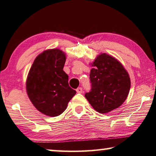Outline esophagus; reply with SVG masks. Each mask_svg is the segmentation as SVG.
I'll use <instances>...</instances> for the list:
<instances>
[{
  "label": "esophagus",
  "mask_w": 156,
  "mask_h": 156,
  "mask_svg": "<svg viewBox=\"0 0 156 156\" xmlns=\"http://www.w3.org/2000/svg\"><path fill=\"white\" fill-rule=\"evenodd\" d=\"M76 91H77V93L81 94L83 92V88L82 87H78L77 89H76Z\"/></svg>",
  "instance_id": "obj_1"
}]
</instances>
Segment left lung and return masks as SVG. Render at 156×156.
I'll use <instances>...</instances> for the list:
<instances>
[{
	"label": "left lung",
	"instance_id": "1",
	"mask_svg": "<svg viewBox=\"0 0 156 156\" xmlns=\"http://www.w3.org/2000/svg\"><path fill=\"white\" fill-rule=\"evenodd\" d=\"M92 66L91 90L85 96L97 112H109L126 99L130 87L129 75L119 62L105 53L98 55Z\"/></svg>",
	"mask_w": 156,
	"mask_h": 156
}]
</instances>
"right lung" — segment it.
<instances>
[{
  "label": "right lung",
  "instance_id": "add662e5",
  "mask_svg": "<svg viewBox=\"0 0 156 156\" xmlns=\"http://www.w3.org/2000/svg\"><path fill=\"white\" fill-rule=\"evenodd\" d=\"M66 56L59 49L44 51L37 57L26 82L28 97L39 112L50 117L61 115L76 94L63 71Z\"/></svg>",
  "mask_w": 156,
  "mask_h": 156
}]
</instances>
